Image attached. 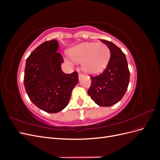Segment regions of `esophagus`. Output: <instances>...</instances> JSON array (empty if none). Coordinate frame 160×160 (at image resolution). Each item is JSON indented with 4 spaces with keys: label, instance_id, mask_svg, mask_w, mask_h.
<instances>
[{
    "label": "esophagus",
    "instance_id": "34e87169",
    "mask_svg": "<svg viewBox=\"0 0 160 160\" xmlns=\"http://www.w3.org/2000/svg\"><path fill=\"white\" fill-rule=\"evenodd\" d=\"M83 74H81V73H79V76H78V77H79V80H80L82 77H83Z\"/></svg>",
    "mask_w": 160,
    "mask_h": 160
}]
</instances>
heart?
<instances>
[{"label": "heart", "mask_w": 160, "mask_h": 160, "mask_svg": "<svg viewBox=\"0 0 160 160\" xmlns=\"http://www.w3.org/2000/svg\"><path fill=\"white\" fill-rule=\"evenodd\" d=\"M70 56L72 59H67L69 63H72V60L82 62L81 67L85 72L95 75L103 71L107 66L110 51L102 42H83L71 48Z\"/></svg>", "instance_id": "obj_1"}]
</instances>
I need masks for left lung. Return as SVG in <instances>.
I'll use <instances>...</instances> for the list:
<instances>
[{"label":"left lung","instance_id":"8db88e82","mask_svg":"<svg viewBox=\"0 0 160 160\" xmlns=\"http://www.w3.org/2000/svg\"><path fill=\"white\" fill-rule=\"evenodd\" d=\"M110 51L111 57L105 70L101 75L91 77L88 95L101 107H109L122 99L129 82V71L126 57L114 43L101 39Z\"/></svg>","mask_w":160,"mask_h":160}]
</instances>
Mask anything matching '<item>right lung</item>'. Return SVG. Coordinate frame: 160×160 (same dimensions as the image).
Masks as SVG:
<instances>
[{
    "label": "right lung",
    "mask_w": 160,
    "mask_h": 160,
    "mask_svg": "<svg viewBox=\"0 0 160 160\" xmlns=\"http://www.w3.org/2000/svg\"><path fill=\"white\" fill-rule=\"evenodd\" d=\"M57 40L45 41L34 50L26 61L24 85L32 103L41 110L56 113L68 105L72 90L79 83L78 73L62 71V56Z\"/></svg>",
    "instance_id": "obj_1"
}]
</instances>
